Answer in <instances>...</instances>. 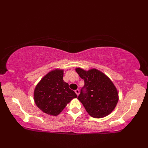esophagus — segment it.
Here are the masks:
<instances>
[{
    "instance_id": "obj_1",
    "label": "esophagus",
    "mask_w": 148,
    "mask_h": 148,
    "mask_svg": "<svg viewBox=\"0 0 148 148\" xmlns=\"http://www.w3.org/2000/svg\"><path fill=\"white\" fill-rule=\"evenodd\" d=\"M75 93H76V95L78 96V95H79V90L77 89L76 90H75Z\"/></svg>"
}]
</instances>
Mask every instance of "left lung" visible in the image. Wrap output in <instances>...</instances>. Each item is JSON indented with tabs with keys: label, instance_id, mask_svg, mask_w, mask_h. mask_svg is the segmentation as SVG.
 <instances>
[{
	"label": "left lung",
	"instance_id": "obj_1",
	"mask_svg": "<svg viewBox=\"0 0 148 148\" xmlns=\"http://www.w3.org/2000/svg\"><path fill=\"white\" fill-rule=\"evenodd\" d=\"M76 71L84 82L77 99L87 112L95 118L109 115L119 100L118 90L112 81L96 69L86 71L76 68Z\"/></svg>",
	"mask_w": 148,
	"mask_h": 148
}]
</instances>
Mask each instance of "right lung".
Returning <instances> with one entry per match:
<instances>
[{
    "label": "right lung",
    "mask_w": 148,
    "mask_h": 148,
    "mask_svg": "<svg viewBox=\"0 0 148 148\" xmlns=\"http://www.w3.org/2000/svg\"><path fill=\"white\" fill-rule=\"evenodd\" d=\"M64 70L48 72L37 84L34 93L36 106L46 114L57 116L77 95L63 79Z\"/></svg>",
    "instance_id": "right-lung-1"
}]
</instances>
